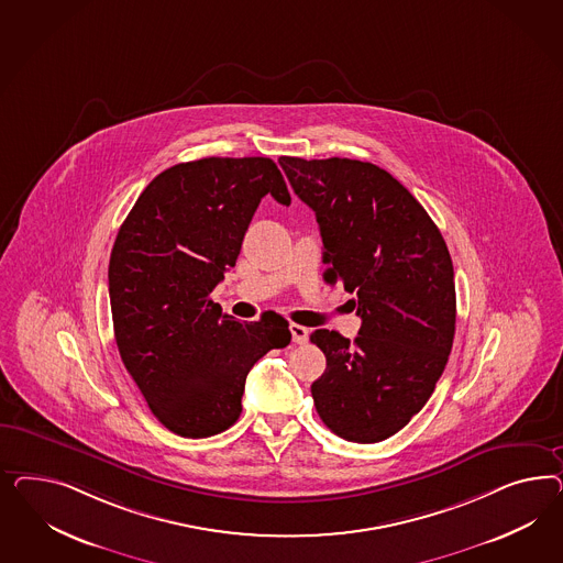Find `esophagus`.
I'll return each instance as SVG.
<instances>
[{"instance_id": "obj_1", "label": "esophagus", "mask_w": 563, "mask_h": 563, "mask_svg": "<svg viewBox=\"0 0 563 563\" xmlns=\"http://www.w3.org/2000/svg\"><path fill=\"white\" fill-rule=\"evenodd\" d=\"M289 330L295 344H306L307 339H309V330H307L306 325L290 324Z\"/></svg>"}]
</instances>
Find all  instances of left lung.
I'll return each mask as SVG.
<instances>
[{
    "label": "left lung",
    "instance_id": "left-lung-1",
    "mask_svg": "<svg viewBox=\"0 0 563 563\" xmlns=\"http://www.w3.org/2000/svg\"><path fill=\"white\" fill-rule=\"evenodd\" d=\"M320 224L325 283L353 292L361 330H316L313 405L342 440H388L426 407L456 328L452 257L426 208L388 170L353 158H278Z\"/></svg>",
    "mask_w": 563,
    "mask_h": 563
}]
</instances>
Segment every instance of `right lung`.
Instances as JSON below:
<instances>
[{
  "label": "right lung",
  "instance_id": "1",
  "mask_svg": "<svg viewBox=\"0 0 563 563\" xmlns=\"http://www.w3.org/2000/svg\"><path fill=\"white\" fill-rule=\"evenodd\" d=\"M268 194L290 205L271 158L179 163L140 194L113 243L109 299L121 361L154 417L181 438L233 426L254 363L290 342L283 316L239 322L210 299Z\"/></svg>",
  "mask_w": 563,
  "mask_h": 563
}]
</instances>
